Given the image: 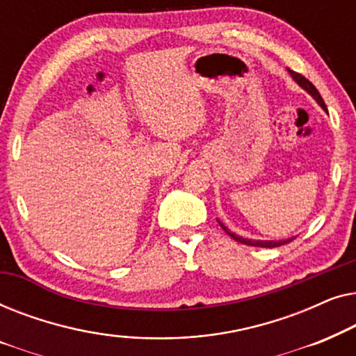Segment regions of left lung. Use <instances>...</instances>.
Returning <instances> with one entry per match:
<instances>
[{"label": "left lung", "instance_id": "obj_1", "mask_svg": "<svg viewBox=\"0 0 356 356\" xmlns=\"http://www.w3.org/2000/svg\"><path fill=\"white\" fill-rule=\"evenodd\" d=\"M289 72H290V76H291V79H293L296 84H298L301 89L303 90H306L308 92V94L313 97V99L318 102V104L321 105V108H323L325 113H327V106H325V104H324V100H323V97L319 95V92H318V89H316V87L311 84V82L306 79L305 76H301V74H298V72H295V71H291V70H289ZM217 222H218V225H220L222 228H223V232L227 233V235H230L233 240L235 241H238V243H243V245H248V246H257V248H277V246H282V245H286V243H290L291 240H295V236H291V238H285V240H251V238H243V236H238L236 233H233L232 230H228V227H225L223 225V223L218 220L217 218Z\"/></svg>", "mask_w": 356, "mask_h": 356}]
</instances>
